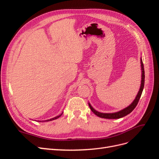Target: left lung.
Listing matches in <instances>:
<instances>
[{
    "mask_svg": "<svg viewBox=\"0 0 159 159\" xmlns=\"http://www.w3.org/2000/svg\"><path fill=\"white\" fill-rule=\"evenodd\" d=\"M141 86L140 88H139V90L138 91V93L136 95V98L133 100V102L130 104L129 106L127 107L124 108L121 110L117 112H115V113H101L96 111L92 106H91V104L89 103V106L91 109V110L92 111V112L95 114L97 116L101 117V118H104V119H119L125 116H126L128 114L130 113H131L133 111V110L136 107L137 105L139 102V100L140 99L143 90L144 88V84H145V70H144V66L143 63V60L142 58L141 57Z\"/></svg>",
    "mask_w": 159,
    "mask_h": 159,
    "instance_id": "8db88e82",
    "label": "left lung"
}]
</instances>
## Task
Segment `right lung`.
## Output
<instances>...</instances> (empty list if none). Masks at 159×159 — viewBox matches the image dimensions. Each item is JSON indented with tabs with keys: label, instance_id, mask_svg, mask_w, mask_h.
Instances as JSON below:
<instances>
[{
	"label": "right lung",
	"instance_id": "right-lung-1",
	"mask_svg": "<svg viewBox=\"0 0 159 159\" xmlns=\"http://www.w3.org/2000/svg\"><path fill=\"white\" fill-rule=\"evenodd\" d=\"M63 114V112H62L60 115H57V116H56V117H54V118H52V119H48V120H46V121H40V122H46V121H52V120H55V119H57V118H59L61 115Z\"/></svg>",
	"mask_w": 159,
	"mask_h": 159
}]
</instances>
